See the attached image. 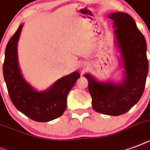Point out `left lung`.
Here are the masks:
<instances>
[{"label":"left lung","instance_id":"1","mask_svg":"<svg viewBox=\"0 0 150 150\" xmlns=\"http://www.w3.org/2000/svg\"><path fill=\"white\" fill-rule=\"evenodd\" d=\"M109 17L116 27L114 33L125 69V80L114 84L98 82L88 74L84 76L89 82L93 109L101 114L118 116L128 112L142 96L149 63L146 42L133 18L124 12L113 13Z\"/></svg>","mask_w":150,"mask_h":150}]
</instances>
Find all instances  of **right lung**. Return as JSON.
Returning a JSON list of instances; mask_svg holds the SVG:
<instances>
[{
  "mask_svg": "<svg viewBox=\"0 0 150 150\" xmlns=\"http://www.w3.org/2000/svg\"><path fill=\"white\" fill-rule=\"evenodd\" d=\"M23 25L9 40L5 49L3 74L8 94L15 107L32 120L47 122L61 116L67 107V96L79 73L61 78L43 92L33 89L22 78L17 58V43Z\"/></svg>",
  "mask_w": 150,
  "mask_h": 150,
  "instance_id": "1",
  "label": "right lung"
}]
</instances>
